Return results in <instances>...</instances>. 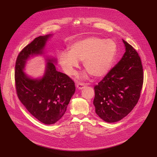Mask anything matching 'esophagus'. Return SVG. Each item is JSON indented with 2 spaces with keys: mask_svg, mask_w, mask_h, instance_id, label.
I'll return each mask as SVG.
<instances>
[{
  "mask_svg": "<svg viewBox=\"0 0 157 157\" xmlns=\"http://www.w3.org/2000/svg\"><path fill=\"white\" fill-rule=\"evenodd\" d=\"M85 86H86V85L82 83H79L76 85V87L78 90H82Z\"/></svg>",
  "mask_w": 157,
  "mask_h": 157,
  "instance_id": "obj_1",
  "label": "esophagus"
}]
</instances>
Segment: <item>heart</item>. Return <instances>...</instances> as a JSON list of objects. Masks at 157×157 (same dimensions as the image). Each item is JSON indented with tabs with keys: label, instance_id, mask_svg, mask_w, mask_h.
I'll return each mask as SVG.
<instances>
[{
	"label": "heart",
	"instance_id": "b5f03b06",
	"mask_svg": "<svg viewBox=\"0 0 157 157\" xmlns=\"http://www.w3.org/2000/svg\"><path fill=\"white\" fill-rule=\"evenodd\" d=\"M117 51L116 42L112 39L104 40L90 36L74 42L69 51H63L59 56V62L63 71L68 75H74L83 62V67L94 78H101L110 71ZM87 73L81 75L86 78Z\"/></svg>",
	"mask_w": 157,
	"mask_h": 157
}]
</instances>
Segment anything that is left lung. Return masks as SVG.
Segmentation results:
<instances>
[{"label": "left lung", "instance_id": "left-lung-1", "mask_svg": "<svg viewBox=\"0 0 157 157\" xmlns=\"http://www.w3.org/2000/svg\"><path fill=\"white\" fill-rule=\"evenodd\" d=\"M122 42L124 55L94 86L95 113L106 122H117L133 110L140 98L144 79L139 54L125 40Z\"/></svg>", "mask_w": 157, "mask_h": 157}]
</instances>
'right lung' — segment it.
I'll list each match as a JSON object with an SVG mask.
<instances>
[{
  "mask_svg": "<svg viewBox=\"0 0 157 157\" xmlns=\"http://www.w3.org/2000/svg\"><path fill=\"white\" fill-rule=\"evenodd\" d=\"M52 35L36 38L20 52L15 65V85L18 99L28 112L45 124H52L65 114L76 87L74 81L56 69L57 59L45 56V67L42 77L34 78L25 72L28 60L44 56Z\"/></svg>",
  "mask_w": 157,
  "mask_h": 157,
  "instance_id": "1",
  "label": "right lung"
}]
</instances>
